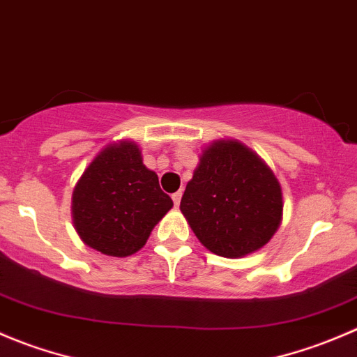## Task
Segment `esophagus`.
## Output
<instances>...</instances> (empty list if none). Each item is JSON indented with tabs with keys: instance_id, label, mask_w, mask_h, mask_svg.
Returning <instances> with one entry per match:
<instances>
[{
	"instance_id": "34e87169",
	"label": "esophagus",
	"mask_w": 357,
	"mask_h": 357,
	"mask_svg": "<svg viewBox=\"0 0 357 357\" xmlns=\"http://www.w3.org/2000/svg\"><path fill=\"white\" fill-rule=\"evenodd\" d=\"M172 200H174V206L178 207V206H179V202H181V192L172 193Z\"/></svg>"
}]
</instances>
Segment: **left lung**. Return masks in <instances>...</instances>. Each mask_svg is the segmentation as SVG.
<instances>
[{"label": "left lung", "mask_w": 357, "mask_h": 357, "mask_svg": "<svg viewBox=\"0 0 357 357\" xmlns=\"http://www.w3.org/2000/svg\"><path fill=\"white\" fill-rule=\"evenodd\" d=\"M179 209L211 252L241 258L278 231L282 190L255 151L238 141L220 139L200 155Z\"/></svg>", "instance_id": "left-lung-1"}]
</instances>
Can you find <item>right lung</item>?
<instances>
[{
    "label": "right lung",
    "mask_w": 357,
    "mask_h": 357,
    "mask_svg": "<svg viewBox=\"0 0 357 357\" xmlns=\"http://www.w3.org/2000/svg\"><path fill=\"white\" fill-rule=\"evenodd\" d=\"M172 200L146 169L132 141L109 144L91 162L73 190L71 214L79 238L89 248L116 258L146 244Z\"/></svg>",
    "instance_id": "right-lung-1"
}]
</instances>
